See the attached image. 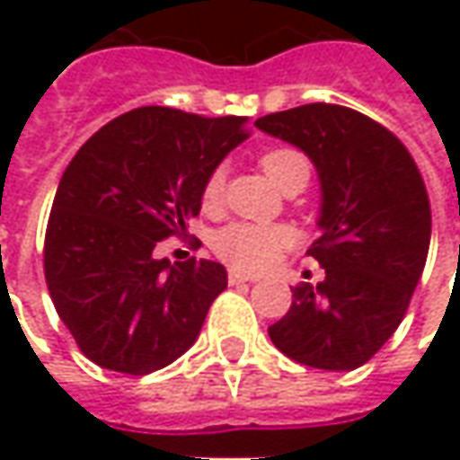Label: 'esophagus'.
Returning <instances> with one entry per match:
<instances>
[{"label":"esophagus","instance_id":"34e87169","mask_svg":"<svg viewBox=\"0 0 460 460\" xmlns=\"http://www.w3.org/2000/svg\"><path fill=\"white\" fill-rule=\"evenodd\" d=\"M227 281H230V284H243V281H256V276L240 274V271H230V274H227Z\"/></svg>","mask_w":460,"mask_h":460}]
</instances>
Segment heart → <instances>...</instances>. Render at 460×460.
I'll return each mask as SVG.
<instances>
[{"mask_svg":"<svg viewBox=\"0 0 460 460\" xmlns=\"http://www.w3.org/2000/svg\"><path fill=\"white\" fill-rule=\"evenodd\" d=\"M261 166L279 189L294 179H305V181L309 179V161L305 158V153L294 151V148H274V151L263 153ZM222 189H225V173H222V168H215L204 181V207L220 204ZM289 243H292V233L281 225L233 222L215 235L212 248L233 269L261 271V269L274 266L279 256L289 248Z\"/></svg>","mask_w":460,"mask_h":460,"instance_id":"obj_1","label":"heart"}]
</instances>
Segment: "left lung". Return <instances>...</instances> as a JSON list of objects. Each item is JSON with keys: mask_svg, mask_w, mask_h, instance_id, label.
Wrapping results in <instances>:
<instances>
[{"mask_svg": "<svg viewBox=\"0 0 460 460\" xmlns=\"http://www.w3.org/2000/svg\"><path fill=\"white\" fill-rule=\"evenodd\" d=\"M317 168L320 238L307 253L325 279L292 289L269 327L292 361L353 371L402 323L430 248V202L410 151L384 125L341 104H302L256 119Z\"/></svg>", "mask_w": 460, "mask_h": 460, "instance_id": "obj_1", "label": "left lung"}]
</instances>
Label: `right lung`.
I'll return each mask as SVG.
<instances>
[{"label": "right lung", "instance_id": "1", "mask_svg": "<svg viewBox=\"0 0 460 460\" xmlns=\"http://www.w3.org/2000/svg\"><path fill=\"white\" fill-rule=\"evenodd\" d=\"M245 122L140 107L107 122L66 166L45 230V281L89 361L143 376L199 338L227 289L225 266L153 251L199 215L204 181L248 137Z\"/></svg>", "mask_w": 460, "mask_h": 460}]
</instances>
